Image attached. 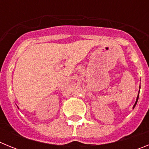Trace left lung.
Returning <instances> with one entry per match:
<instances>
[{"mask_svg":"<svg viewBox=\"0 0 149 149\" xmlns=\"http://www.w3.org/2000/svg\"><path fill=\"white\" fill-rule=\"evenodd\" d=\"M138 98H139V95H138V96H137V98H136V102H135V104L134 105V107L136 106V103H137V101H138Z\"/></svg>","mask_w":149,"mask_h":149,"instance_id":"left-lung-1","label":"left lung"}]
</instances>
